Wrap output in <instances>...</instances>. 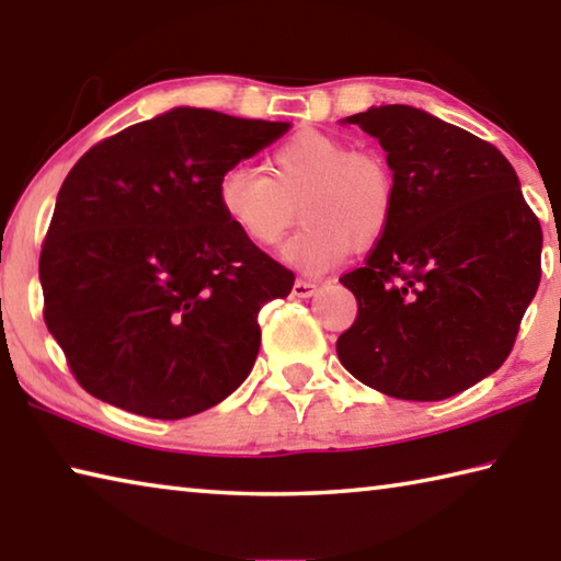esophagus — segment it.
<instances>
[{"instance_id":"1","label":"esophagus","mask_w":561,"mask_h":561,"mask_svg":"<svg viewBox=\"0 0 561 561\" xmlns=\"http://www.w3.org/2000/svg\"><path fill=\"white\" fill-rule=\"evenodd\" d=\"M314 291H317V282L297 279V282H294V287H291V297L309 299V297H314Z\"/></svg>"}]
</instances>
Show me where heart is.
<instances>
[{"mask_svg": "<svg viewBox=\"0 0 561 561\" xmlns=\"http://www.w3.org/2000/svg\"><path fill=\"white\" fill-rule=\"evenodd\" d=\"M391 168L374 153H351L341 138L301 130L274 148L267 175L247 165L225 170L217 205L247 242L277 244L294 222L301 230L284 244L282 260L301 272H321L358 247L376 242L393 215Z\"/></svg>", "mask_w": 561, "mask_h": 561, "instance_id": "b5f03b06", "label": "heart"}]
</instances>
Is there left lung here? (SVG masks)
<instances>
[{"label": "left lung", "instance_id": "obj_1", "mask_svg": "<svg viewBox=\"0 0 561 561\" xmlns=\"http://www.w3.org/2000/svg\"><path fill=\"white\" fill-rule=\"evenodd\" d=\"M354 123L386 150L393 215L364 267L339 282L358 301L336 341L360 383L443 401L495 374L542 274V227L510 160L428 111L391 103Z\"/></svg>", "mask_w": 561, "mask_h": 561}]
</instances>
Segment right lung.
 <instances>
[{"label":"right lung","instance_id":"add662e5","mask_svg":"<svg viewBox=\"0 0 561 561\" xmlns=\"http://www.w3.org/2000/svg\"><path fill=\"white\" fill-rule=\"evenodd\" d=\"M289 130L178 106L93 146L66 175L39 257L44 321L91 396L178 421L225 401L257 314L294 274L225 220L217 183Z\"/></svg>","mask_w":561,"mask_h":561}]
</instances>
